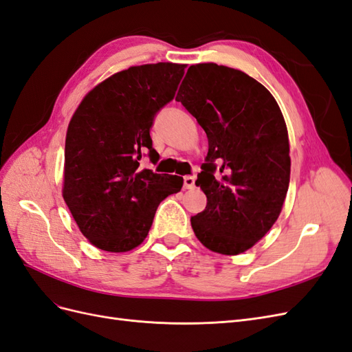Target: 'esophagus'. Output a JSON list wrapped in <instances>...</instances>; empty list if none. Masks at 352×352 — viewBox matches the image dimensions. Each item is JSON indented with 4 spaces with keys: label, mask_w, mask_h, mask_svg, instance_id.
I'll return each instance as SVG.
<instances>
[{
    "label": "esophagus",
    "mask_w": 352,
    "mask_h": 352,
    "mask_svg": "<svg viewBox=\"0 0 352 352\" xmlns=\"http://www.w3.org/2000/svg\"><path fill=\"white\" fill-rule=\"evenodd\" d=\"M184 186H185V189H194L195 188V176H185Z\"/></svg>",
    "instance_id": "obj_1"
}]
</instances>
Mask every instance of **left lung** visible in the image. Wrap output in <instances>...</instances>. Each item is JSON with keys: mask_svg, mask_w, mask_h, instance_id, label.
Listing matches in <instances>:
<instances>
[{"mask_svg": "<svg viewBox=\"0 0 352 352\" xmlns=\"http://www.w3.org/2000/svg\"><path fill=\"white\" fill-rule=\"evenodd\" d=\"M176 101L208 138L195 185L206 210L190 219L206 248L236 255L278 220L289 186V140L282 111L260 82L214 63L190 66Z\"/></svg>", "mask_w": 352, "mask_h": 352, "instance_id": "left-lung-1", "label": "left lung"}]
</instances>
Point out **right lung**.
Returning <instances> with one entry per match:
<instances>
[{
    "mask_svg": "<svg viewBox=\"0 0 352 352\" xmlns=\"http://www.w3.org/2000/svg\"><path fill=\"white\" fill-rule=\"evenodd\" d=\"M185 65L157 63L113 74L83 98L69 123L63 198L95 247L131 251L151 229L160 202L179 192L184 177L141 170L158 153L150 131L175 98Z\"/></svg>",
    "mask_w": 352,
    "mask_h": 352,
    "instance_id": "right-lung-1",
    "label": "right lung"
}]
</instances>
